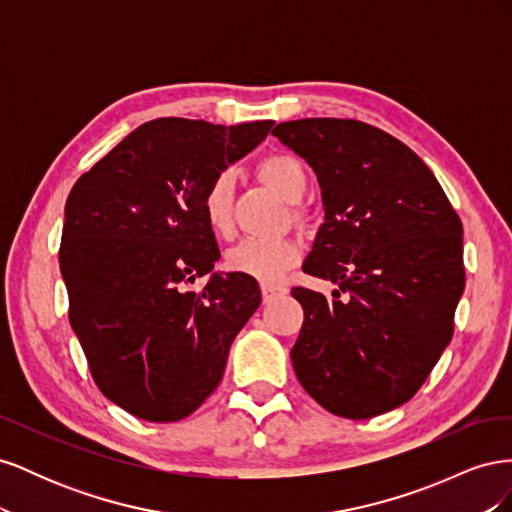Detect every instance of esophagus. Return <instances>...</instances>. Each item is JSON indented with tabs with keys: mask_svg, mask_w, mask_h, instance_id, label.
I'll return each mask as SVG.
<instances>
[{
	"mask_svg": "<svg viewBox=\"0 0 512 512\" xmlns=\"http://www.w3.org/2000/svg\"><path fill=\"white\" fill-rule=\"evenodd\" d=\"M282 294H286V288H284V286H275V284H262V299H265V303H271L273 299L282 297Z\"/></svg>",
	"mask_w": 512,
	"mask_h": 512,
	"instance_id": "1",
	"label": "esophagus"
}]
</instances>
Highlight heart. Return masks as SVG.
Returning a JSON list of instances; mask_svg holds the SVG:
<instances>
[{"label":"heart","instance_id":"1","mask_svg":"<svg viewBox=\"0 0 512 512\" xmlns=\"http://www.w3.org/2000/svg\"><path fill=\"white\" fill-rule=\"evenodd\" d=\"M258 177L284 200H299L307 190V170L290 153H271L256 166ZM232 196L235 177L220 173L211 179L203 194V218L218 237H228L235 226L232 220ZM294 218L305 220L301 209H294ZM301 260V247L292 239H245L226 254V265L232 273H241L262 284H275L282 275Z\"/></svg>","mask_w":512,"mask_h":512}]
</instances>
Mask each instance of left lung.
<instances>
[{
    "instance_id": "8db88e82",
    "label": "left lung",
    "mask_w": 512,
    "mask_h": 512,
    "mask_svg": "<svg viewBox=\"0 0 512 512\" xmlns=\"http://www.w3.org/2000/svg\"><path fill=\"white\" fill-rule=\"evenodd\" d=\"M273 134L320 183L324 224L303 271L333 301L292 288L303 327L290 356L303 389L361 421L406 404L453 337L466 286L463 226L427 164L356 119H299ZM345 299H341V294Z\"/></svg>"
}]
</instances>
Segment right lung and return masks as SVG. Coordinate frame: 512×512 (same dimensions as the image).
<instances>
[{"label": "right lung", "instance_id": "1", "mask_svg": "<svg viewBox=\"0 0 512 512\" xmlns=\"http://www.w3.org/2000/svg\"><path fill=\"white\" fill-rule=\"evenodd\" d=\"M271 128L147 121L66 200L59 269L70 324L104 397L143 421H181L203 404L260 305L254 277L211 273L220 250L203 194ZM203 274L212 275L203 291L184 290Z\"/></svg>", "mask_w": 512, "mask_h": 512}]
</instances>
